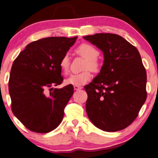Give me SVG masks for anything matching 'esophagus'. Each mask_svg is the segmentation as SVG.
I'll return each instance as SVG.
<instances>
[{
	"instance_id": "34e87169",
	"label": "esophagus",
	"mask_w": 158,
	"mask_h": 158,
	"mask_svg": "<svg viewBox=\"0 0 158 158\" xmlns=\"http://www.w3.org/2000/svg\"><path fill=\"white\" fill-rule=\"evenodd\" d=\"M73 88H74V90H79V89H81L82 87H80V86H73Z\"/></svg>"
}]
</instances>
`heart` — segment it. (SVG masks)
I'll use <instances>...</instances> for the list:
<instances>
[{
  "label": "heart",
  "instance_id": "heart-1",
  "mask_svg": "<svg viewBox=\"0 0 158 158\" xmlns=\"http://www.w3.org/2000/svg\"><path fill=\"white\" fill-rule=\"evenodd\" d=\"M76 52L83 58L85 59L83 69L85 71L78 73L70 75L65 80V84L70 85L80 86L83 85L90 80L93 77L92 72L98 73L101 71L102 64L98 59L100 52L96 47L88 43H82L76 48ZM61 71L64 74H67L69 71L70 57L69 54L65 53L61 57L59 63Z\"/></svg>",
  "mask_w": 158,
  "mask_h": 158
}]
</instances>
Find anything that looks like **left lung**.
<instances>
[{"label":"left lung","mask_w":158,"mask_h":158,"mask_svg":"<svg viewBox=\"0 0 158 158\" xmlns=\"http://www.w3.org/2000/svg\"><path fill=\"white\" fill-rule=\"evenodd\" d=\"M84 39L103 51L104 61L94 80L85 86L86 111L98 128L115 132L128 127L147 99V72L136 47L114 33Z\"/></svg>","instance_id":"left-lung-1"}]
</instances>
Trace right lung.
I'll return each instance as SVG.
<instances>
[{
    "label": "right lung",
    "instance_id": "obj_1",
    "mask_svg": "<svg viewBox=\"0 0 158 158\" xmlns=\"http://www.w3.org/2000/svg\"><path fill=\"white\" fill-rule=\"evenodd\" d=\"M77 37H49L26 46L14 61L9 81L11 111L26 128L46 133L60 124L73 95V85L63 82L59 63Z\"/></svg>",
    "mask_w": 158,
    "mask_h": 158
}]
</instances>
